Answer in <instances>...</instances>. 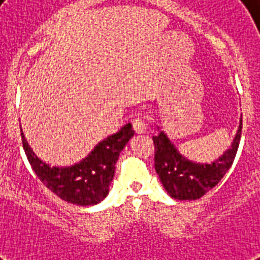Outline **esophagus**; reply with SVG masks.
I'll use <instances>...</instances> for the list:
<instances>
[{"label": "esophagus", "instance_id": "obj_1", "mask_svg": "<svg viewBox=\"0 0 260 260\" xmlns=\"http://www.w3.org/2000/svg\"><path fill=\"white\" fill-rule=\"evenodd\" d=\"M132 126L136 134H146L147 132V124L142 117H136L132 121Z\"/></svg>", "mask_w": 260, "mask_h": 260}]
</instances>
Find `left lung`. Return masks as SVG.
I'll list each match as a JSON object with an SVG mask.
<instances>
[{"label": "left lung", "mask_w": 260, "mask_h": 260, "mask_svg": "<svg viewBox=\"0 0 260 260\" xmlns=\"http://www.w3.org/2000/svg\"><path fill=\"white\" fill-rule=\"evenodd\" d=\"M242 125L240 120V125L230 150L212 163H194L182 156L163 131L156 136H152L155 170L167 193L175 200L185 201L198 200L213 189L234 163L242 136Z\"/></svg>", "instance_id": "obj_1"}]
</instances>
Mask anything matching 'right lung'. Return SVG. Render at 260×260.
<instances>
[{
    "label": "right lung",
    "instance_id": "1",
    "mask_svg": "<svg viewBox=\"0 0 260 260\" xmlns=\"http://www.w3.org/2000/svg\"><path fill=\"white\" fill-rule=\"evenodd\" d=\"M129 122L100 142L86 158L70 167H51L34 154L21 132L22 147L32 170L58 197L75 205L89 206L101 202L109 193L118 155L134 136Z\"/></svg>",
    "mask_w": 260,
    "mask_h": 260
}]
</instances>
